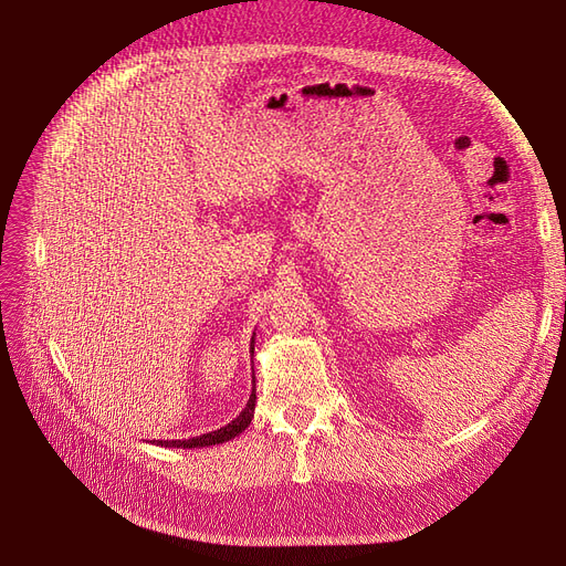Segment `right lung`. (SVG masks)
Segmentation results:
<instances>
[{"label": "right lung", "instance_id": "right-lung-1", "mask_svg": "<svg viewBox=\"0 0 566 566\" xmlns=\"http://www.w3.org/2000/svg\"><path fill=\"white\" fill-rule=\"evenodd\" d=\"M250 354H255V335H252L250 339ZM255 377H252V391H250V398L245 402V407L241 409V415H237V419L229 421L227 426L218 428V431H208L203 436H197V438H182V440H149L151 444L157 447H178V450H201V447H210V444H222V442H229L237 436H241L245 428L250 426L252 417H255V402H258V396H255Z\"/></svg>", "mask_w": 566, "mask_h": 566}]
</instances>
